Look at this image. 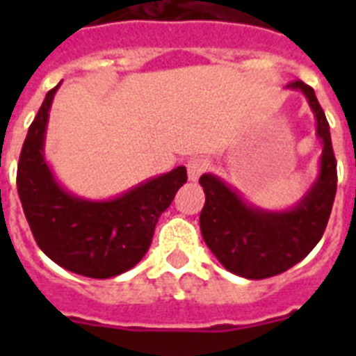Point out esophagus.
Returning a JSON list of instances; mask_svg holds the SVG:
<instances>
[{"label": "esophagus", "instance_id": "34e87169", "mask_svg": "<svg viewBox=\"0 0 356 356\" xmlns=\"http://www.w3.org/2000/svg\"><path fill=\"white\" fill-rule=\"evenodd\" d=\"M209 169V162L203 159H193L188 160L187 163V175H188V180L196 181L203 172Z\"/></svg>", "mask_w": 356, "mask_h": 356}]
</instances>
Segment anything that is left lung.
Masks as SVG:
<instances>
[{
  "instance_id": "left-lung-1",
  "label": "left lung",
  "mask_w": 356,
  "mask_h": 356,
  "mask_svg": "<svg viewBox=\"0 0 356 356\" xmlns=\"http://www.w3.org/2000/svg\"><path fill=\"white\" fill-rule=\"evenodd\" d=\"M287 89L307 97L316 118L317 139L323 144L319 175L307 194L287 210H266L246 203L237 188L216 175H203L205 191L200 228L216 259L234 275L262 280L287 271L307 257L328 225L337 193V162L330 124L310 85L296 80Z\"/></svg>"
}]
</instances>
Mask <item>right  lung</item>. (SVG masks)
<instances>
[{"mask_svg": "<svg viewBox=\"0 0 356 356\" xmlns=\"http://www.w3.org/2000/svg\"><path fill=\"white\" fill-rule=\"evenodd\" d=\"M28 128L17 165V193L37 246L71 273L112 278L140 262L155 226L178 188L187 181L184 165L155 176L112 200H85L65 191L44 156L49 108L56 89Z\"/></svg>", "mask_w": 356, "mask_h": 356, "instance_id": "1", "label": "right lung"}]
</instances>
